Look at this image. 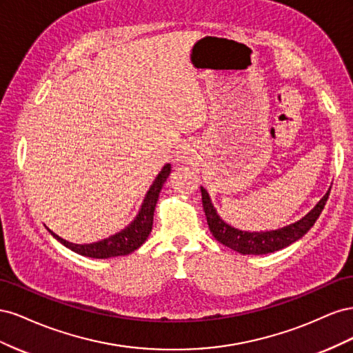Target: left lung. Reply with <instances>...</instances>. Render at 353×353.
<instances>
[{
    "mask_svg": "<svg viewBox=\"0 0 353 353\" xmlns=\"http://www.w3.org/2000/svg\"><path fill=\"white\" fill-rule=\"evenodd\" d=\"M200 190L203 209H205L209 230L213 237L223 245H227V248L241 254H266L287 248V245H290L299 239H302L305 234L314 227V223L316 222L318 216L321 215V212L328 200L331 187L328 188L325 196L316 203V206L302 219H299L297 222L279 230L261 232L241 231L228 225L227 222H223L221 219V216L216 213V209L213 208L208 191L203 187H200Z\"/></svg>",
    "mask_w": 353,
    "mask_h": 353,
    "instance_id": "8db88e82",
    "label": "left lung"
}]
</instances>
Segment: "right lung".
I'll return each instance as SVG.
<instances>
[{"label":"right lung","instance_id":"1","mask_svg":"<svg viewBox=\"0 0 353 353\" xmlns=\"http://www.w3.org/2000/svg\"><path fill=\"white\" fill-rule=\"evenodd\" d=\"M169 174H170V165L168 163L163 166L162 170H160L159 175L153 181L150 190L147 191L141 209L138 212L135 219L125 230L116 232L114 236H110L109 239H104L101 241L91 243V244H74V243L63 240L52 231L50 232L52 234V237L57 239L61 244H65L68 249L73 250L78 254L87 256V258L108 259V258H114V256L130 254L140 248L152 231L153 215H154V208L159 199V193L160 190H162Z\"/></svg>","mask_w":353,"mask_h":353}]
</instances>
